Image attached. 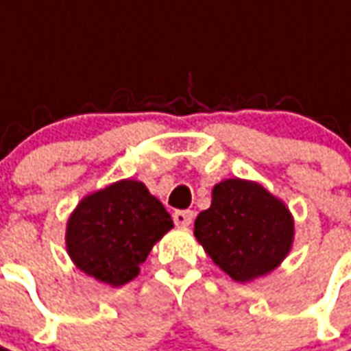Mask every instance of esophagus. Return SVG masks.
I'll list each match as a JSON object with an SVG mask.
<instances>
[{
    "instance_id": "34e87169",
    "label": "esophagus",
    "mask_w": 351,
    "mask_h": 351,
    "mask_svg": "<svg viewBox=\"0 0 351 351\" xmlns=\"http://www.w3.org/2000/svg\"><path fill=\"white\" fill-rule=\"evenodd\" d=\"M173 220H175L176 226H190L193 221V213L191 210H176L173 214Z\"/></svg>"
}]
</instances>
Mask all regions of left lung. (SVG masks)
<instances>
[{
    "mask_svg": "<svg viewBox=\"0 0 351 351\" xmlns=\"http://www.w3.org/2000/svg\"><path fill=\"white\" fill-rule=\"evenodd\" d=\"M193 233L221 271L237 282H248L286 258L293 243V220L263 186L229 178L214 186L213 205L199 214Z\"/></svg>",
    "mask_w": 351,
    "mask_h": 351,
    "instance_id": "1",
    "label": "left lung"
}]
</instances>
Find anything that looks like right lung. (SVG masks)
Returning <instances> with one entry per match:
<instances>
[{
	"mask_svg": "<svg viewBox=\"0 0 351 351\" xmlns=\"http://www.w3.org/2000/svg\"><path fill=\"white\" fill-rule=\"evenodd\" d=\"M171 228V214L145 184L120 180L80 201L67 221V252L80 271L118 287L137 276Z\"/></svg>",
	"mask_w": 351,
	"mask_h": 351,
	"instance_id": "obj_1",
	"label": "right lung"
}]
</instances>
